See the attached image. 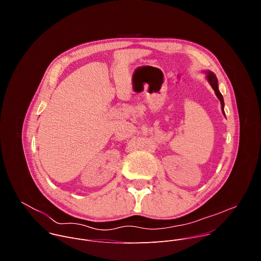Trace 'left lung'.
<instances>
[{"label":"left lung","mask_w":261,"mask_h":261,"mask_svg":"<svg viewBox=\"0 0 261 261\" xmlns=\"http://www.w3.org/2000/svg\"><path fill=\"white\" fill-rule=\"evenodd\" d=\"M205 74H206V80H207L208 84L211 85V87H212L213 90L215 91L216 96L218 97V99H219L220 102H221L222 113H223V115L225 116V113H224V100H223V96H222V94L220 93L219 88H218V80H217L215 74H214L213 72H211V71H205Z\"/></svg>","instance_id":"8db88e82"}]
</instances>
